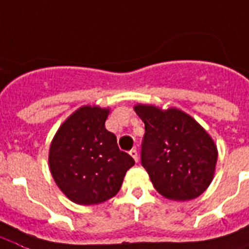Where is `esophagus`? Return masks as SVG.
Instances as JSON below:
<instances>
[{"mask_svg":"<svg viewBox=\"0 0 249 249\" xmlns=\"http://www.w3.org/2000/svg\"><path fill=\"white\" fill-rule=\"evenodd\" d=\"M130 155L132 156V159H134L135 161H138V160H139V156H138V151H136V149H131V151H130Z\"/></svg>","mask_w":249,"mask_h":249,"instance_id":"obj_1","label":"esophagus"}]
</instances>
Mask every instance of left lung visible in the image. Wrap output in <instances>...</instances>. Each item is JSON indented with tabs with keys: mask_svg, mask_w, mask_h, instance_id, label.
<instances>
[{
	"mask_svg": "<svg viewBox=\"0 0 249 249\" xmlns=\"http://www.w3.org/2000/svg\"><path fill=\"white\" fill-rule=\"evenodd\" d=\"M135 111L145 124L142 165L157 192L178 201L200 196L211 184L218 156L207 131L173 107L136 105Z\"/></svg>",
	"mask_w": 249,
	"mask_h": 249,
	"instance_id": "8db88e82",
	"label": "left lung"
}]
</instances>
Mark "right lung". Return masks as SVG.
Here are the masks:
<instances>
[{
    "label": "right lung",
    "mask_w": 249,
    "mask_h": 249,
    "mask_svg": "<svg viewBox=\"0 0 249 249\" xmlns=\"http://www.w3.org/2000/svg\"><path fill=\"white\" fill-rule=\"evenodd\" d=\"M109 110L83 107L59 127L51 144L49 166L57 186L80 205L107 201L119 191L135 161L105 128Z\"/></svg>",
    "instance_id": "add662e5"
}]
</instances>
